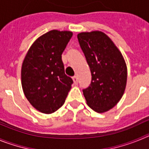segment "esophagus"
I'll return each instance as SVG.
<instances>
[{"mask_svg": "<svg viewBox=\"0 0 149 149\" xmlns=\"http://www.w3.org/2000/svg\"><path fill=\"white\" fill-rule=\"evenodd\" d=\"M72 79H73V82H74V84H76V85H77V83H78V79H77V76H74V77H72Z\"/></svg>", "mask_w": 149, "mask_h": 149, "instance_id": "1", "label": "esophagus"}]
</instances>
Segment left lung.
I'll list each match as a JSON object with an SVG mask.
<instances>
[{
	"label": "left lung",
	"instance_id": "8db88e82",
	"mask_svg": "<svg viewBox=\"0 0 149 149\" xmlns=\"http://www.w3.org/2000/svg\"><path fill=\"white\" fill-rule=\"evenodd\" d=\"M92 74L90 86L83 90L94 111H108L120 101L127 84V65L121 51L104 33L95 30L77 34Z\"/></svg>",
	"mask_w": 149,
	"mask_h": 149
}]
</instances>
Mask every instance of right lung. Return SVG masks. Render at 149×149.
Wrapping results in <instances>:
<instances>
[{
  "instance_id": "right-lung-1",
  "label": "right lung",
  "mask_w": 149,
  "mask_h": 149,
  "mask_svg": "<svg viewBox=\"0 0 149 149\" xmlns=\"http://www.w3.org/2000/svg\"><path fill=\"white\" fill-rule=\"evenodd\" d=\"M72 32L51 30L30 46L22 66V86L30 104L50 114L65 103L73 81L65 74L62 54Z\"/></svg>"
}]
</instances>
